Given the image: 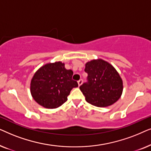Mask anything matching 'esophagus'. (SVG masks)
<instances>
[{
  "label": "esophagus",
  "mask_w": 151,
  "mask_h": 151,
  "mask_svg": "<svg viewBox=\"0 0 151 151\" xmlns=\"http://www.w3.org/2000/svg\"><path fill=\"white\" fill-rule=\"evenodd\" d=\"M82 82H83V81H82V79H80V80H78V86H81L82 85Z\"/></svg>",
  "instance_id": "obj_1"
}]
</instances>
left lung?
Wrapping results in <instances>:
<instances>
[{"instance_id": "8db88e82", "label": "left lung", "mask_w": 151, "mask_h": 151, "mask_svg": "<svg viewBox=\"0 0 151 151\" xmlns=\"http://www.w3.org/2000/svg\"><path fill=\"white\" fill-rule=\"evenodd\" d=\"M84 71L88 73V82L80 89L89 104L98 107H106L120 98L123 82L116 69L102 59L93 60L86 63Z\"/></svg>"}]
</instances>
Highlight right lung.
<instances>
[{
	"mask_svg": "<svg viewBox=\"0 0 151 151\" xmlns=\"http://www.w3.org/2000/svg\"><path fill=\"white\" fill-rule=\"evenodd\" d=\"M73 72L65 69L61 62L48 63L41 67L31 80V94L36 102L45 108L55 109L67 100L73 88L78 87L72 80Z\"/></svg>",
	"mask_w": 151,
	"mask_h": 151,
	"instance_id": "add662e5",
	"label": "right lung"
}]
</instances>
